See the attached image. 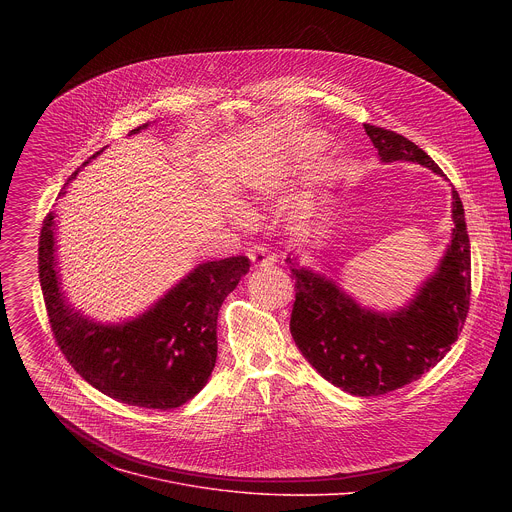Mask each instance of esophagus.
I'll return each mask as SVG.
<instances>
[{
	"label": "esophagus",
	"instance_id": "34e87169",
	"mask_svg": "<svg viewBox=\"0 0 512 512\" xmlns=\"http://www.w3.org/2000/svg\"><path fill=\"white\" fill-rule=\"evenodd\" d=\"M248 258L252 260V264H254L256 268H264V266L274 264V256H272L266 248H262V246L250 248V250H248Z\"/></svg>",
	"mask_w": 512,
	"mask_h": 512
}]
</instances>
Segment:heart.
Listing matches in <instances>:
<instances>
[{
    "mask_svg": "<svg viewBox=\"0 0 512 512\" xmlns=\"http://www.w3.org/2000/svg\"><path fill=\"white\" fill-rule=\"evenodd\" d=\"M313 147H315V142H307V140H299L295 146H293V151L299 155V157H307L311 151H313ZM272 179H274V175H272V171H268L266 167H254L252 169V177H250V189L252 191H256V193H266L270 187H272ZM232 215H234V219L240 220V222H246V213L240 209V207H234L232 209Z\"/></svg>",
    "mask_w": 512,
    "mask_h": 512,
    "instance_id": "obj_1",
    "label": "heart"
}]
</instances>
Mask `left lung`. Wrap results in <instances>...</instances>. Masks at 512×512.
I'll return each instance as SVG.
<instances>
[{
    "label": "left lung",
    "mask_w": 512,
    "mask_h": 512,
    "mask_svg": "<svg viewBox=\"0 0 512 512\" xmlns=\"http://www.w3.org/2000/svg\"><path fill=\"white\" fill-rule=\"evenodd\" d=\"M382 161H416L443 177L434 159L408 138L365 124ZM453 232L438 270L414 299L392 313L359 305L333 280L299 268L290 331L307 363L353 396H380L418 380L447 355L461 333L471 297V246L463 203L451 191Z\"/></svg>",
    "instance_id": "8db88e82"
}]
</instances>
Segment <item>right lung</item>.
Returning <instances> with one entry per match:
<instances>
[{
  "instance_id": "right-lung-1",
  "label": "right lung",
  "mask_w": 512,
  "mask_h": 512,
  "mask_svg": "<svg viewBox=\"0 0 512 512\" xmlns=\"http://www.w3.org/2000/svg\"><path fill=\"white\" fill-rule=\"evenodd\" d=\"M55 250V213H49L39 236V282L55 341L90 386L118 402L151 410L179 408L203 390L217 363L220 305L248 272L246 256L203 262L146 313L102 325L69 305Z\"/></svg>"
}]
</instances>
